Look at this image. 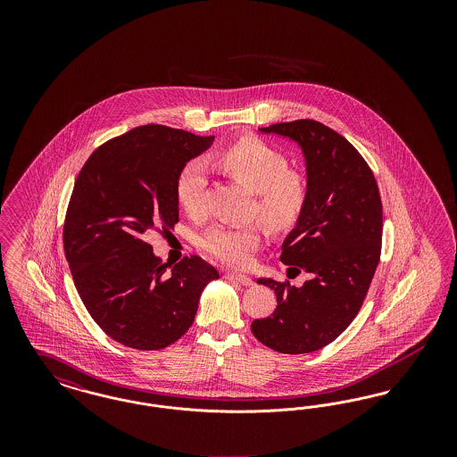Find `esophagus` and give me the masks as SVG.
Wrapping results in <instances>:
<instances>
[{
    "mask_svg": "<svg viewBox=\"0 0 457 457\" xmlns=\"http://www.w3.org/2000/svg\"><path fill=\"white\" fill-rule=\"evenodd\" d=\"M224 279H228V281H237V283L243 284V286H252V284H253L252 278L243 276V274H237V272H226V274H224Z\"/></svg>",
    "mask_w": 457,
    "mask_h": 457,
    "instance_id": "1",
    "label": "esophagus"
}]
</instances>
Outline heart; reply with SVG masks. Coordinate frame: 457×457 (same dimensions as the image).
Segmentation results:
<instances>
[{
    "instance_id": "b5f03b06",
    "label": "heart",
    "mask_w": 457,
    "mask_h": 457,
    "mask_svg": "<svg viewBox=\"0 0 457 457\" xmlns=\"http://www.w3.org/2000/svg\"><path fill=\"white\" fill-rule=\"evenodd\" d=\"M209 161L255 192V212L270 231H287L303 216L308 185L302 174L289 170L287 157L269 144L255 137H245L218 149ZM205 192L207 168L200 161H190L183 166L174 185L179 209L190 218L204 216ZM261 239L259 222L243 226L220 224L202 237L200 246L216 261L231 267H245L252 261Z\"/></svg>"
}]
</instances>
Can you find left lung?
Listing matches in <instances>:
<instances>
[{"mask_svg": "<svg viewBox=\"0 0 457 457\" xmlns=\"http://www.w3.org/2000/svg\"><path fill=\"white\" fill-rule=\"evenodd\" d=\"M261 131L287 137L303 151L308 202L284 239L281 261L289 278H310L302 287L259 279L276 291L278 306L253 320L252 332L267 348L303 354L339 337L365 302L380 261L382 202L367 161L337 131L315 120Z\"/></svg>", "mask_w": 457, "mask_h": 457, "instance_id": "1", "label": "left lung"}]
</instances>
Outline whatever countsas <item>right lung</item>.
I'll use <instances>...</instances> for the list:
<instances>
[{
  "instance_id": "1",
  "label": "right lung",
  "mask_w": 457,
  "mask_h": 457,
  "mask_svg": "<svg viewBox=\"0 0 457 457\" xmlns=\"http://www.w3.org/2000/svg\"><path fill=\"white\" fill-rule=\"evenodd\" d=\"M214 137L144 125L90 154L66 209L63 246L75 287L94 322L116 343L166 348L195 320L218 270L196 255L166 276L147 237L178 222L176 178Z\"/></svg>"
}]
</instances>
